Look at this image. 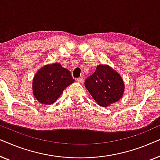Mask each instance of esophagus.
Returning <instances> with one entry per match:
<instances>
[{"label": "esophagus", "instance_id": "esophagus-1", "mask_svg": "<svg viewBox=\"0 0 160 160\" xmlns=\"http://www.w3.org/2000/svg\"><path fill=\"white\" fill-rule=\"evenodd\" d=\"M76 81H77L78 83H83V82H84V78L79 77V78H78L77 79H76Z\"/></svg>", "mask_w": 160, "mask_h": 160}]
</instances>
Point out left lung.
Returning <instances> with one entry per match:
<instances>
[{
    "label": "left lung",
    "mask_w": 160,
    "mask_h": 160,
    "mask_svg": "<svg viewBox=\"0 0 160 160\" xmlns=\"http://www.w3.org/2000/svg\"><path fill=\"white\" fill-rule=\"evenodd\" d=\"M84 85L96 102L103 107L118 101L124 89L122 77L108 65H98L93 74L85 80Z\"/></svg>",
    "instance_id": "obj_1"
}]
</instances>
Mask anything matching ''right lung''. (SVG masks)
<instances>
[{
  "mask_svg": "<svg viewBox=\"0 0 160 160\" xmlns=\"http://www.w3.org/2000/svg\"><path fill=\"white\" fill-rule=\"evenodd\" d=\"M73 82L70 71L60 64L47 65L37 72L33 78V95L41 103L51 105Z\"/></svg>",
  "mask_w": 160,
  "mask_h": 160,
  "instance_id": "right-lung-1",
  "label": "right lung"
}]
</instances>
